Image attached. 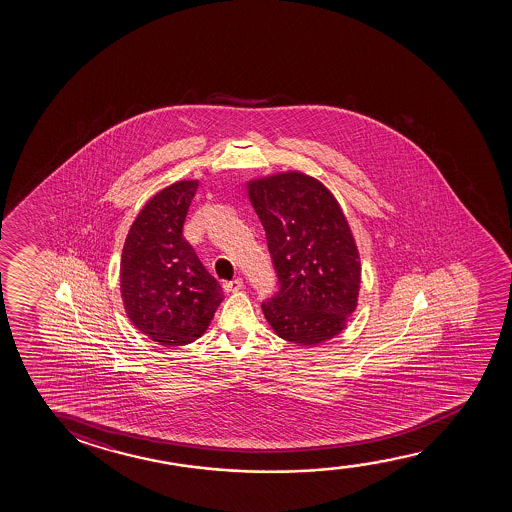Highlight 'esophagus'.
<instances>
[{
    "label": "esophagus",
    "mask_w": 512,
    "mask_h": 512,
    "mask_svg": "<svg viewBox=\"0 0 512 512\" xmlns=\"http://www.w3.org/2000/svg\"><path fill=\"white\" fill-rule=\"evenodd\" d=\"M243 288V280L236 278V280L225 281L224 290L225 292H239Z\"/></svg>",
    "instance_id": "esophagus-1"
}]
</instances>
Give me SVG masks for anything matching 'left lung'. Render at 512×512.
I'll use <instances>...</instances> for the list:
<instances>
[{
  "label": "left lung",
  "instance_id": "8db88e82",
  "mask_svg": "<svg viewBox=\"0 0 512 512\" xmlns=\"http://www.w3.org/2000/svg\"><path fill=\"white\" fill-rule=\"evenodd\" d=\"M246 192L280 281L278 294L262 302L267 323L297 346L330 341L357 309L362 280L343 208L320 180L301 171L253 178Z\"/></svg>",
  "mask_w": 512,
  "mask_h": 512
}]
</instances>
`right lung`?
<instances>
[{"label":"right lung","mask_w":512,"mask_h":512,"mask_svg":"<svg viewBox=\"0 0 512 512\" xmlns=\"http://www.w3.org/2000/svg\"><path fill=\"white\" fill-rule=\"evenodd\" d=\"M197 180H180L148 199L127 232L120 294L127 318L162 346L194 343L210 327L222 287L183 238Z\"/></svg>","instance_id":"add662e5"}]
</instances>
